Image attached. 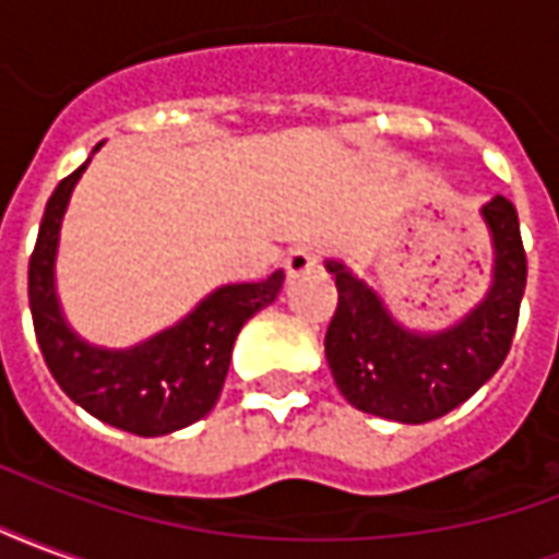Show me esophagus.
<instances>
[{"label": "esophagus", "mask_w": 559, "mask_h": 559, "mask_svg": "<svg viewBox=\"0 0 559 559\" xmlns=\"http://www.w3.org/2000/svg\"><path fill=\"white\" fill-rule=\"evenodd\" d=\"M323 263V254L317 248H296L290 257H287V275L290 278H299L305 272H311Z\"/></svg>", "instance_id": "1"}]
</instances>
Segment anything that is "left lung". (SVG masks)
<instances>
[{
  "mask_svg": "<svg viewBox=\"0 0 559 559\" xmlns=\"http://www.w3.org/2000/svg\"><path fill=\"white\" fill-rule=\"evenodd\" d=\"M481 215L497 248L493 287L464 323L433 338L395 326L374 290L341 263H329L338 308L326 329V359L341 395L356 411L404 425L440 419L503 365L527 287V254L518 212L506 197H493Z\"/></svg>",
  "mask_w": 559,
  "mask_h": 559,
  "instance_id": "8db88e82",
  "label": "left lung"
}]
</instances>
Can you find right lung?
<instances>
[{"mask_svg": "<svg viewBox=\"0 0 559 559\" xmlns=\"http://www.w3.org/2000/svg\"><path fill=\"white\" fill-rule=\"evenodd\" d=\"M86 164L56 185L29 257V308L35 338L56 383L95 419L138 437L179 431L215 407L239 329L260 308L275 302L284 272L278 269L257 284L221 287L179 326L160 332L134 350L107 353L83 344L68 332L59 314L53 257L62 212Z\"/></svg>", "mask_w": 559, "mask_h": 559, "instance_id": "1", "label": "right lung"}]
</instances>
